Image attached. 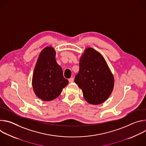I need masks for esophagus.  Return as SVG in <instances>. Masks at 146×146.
Segmentation results:
<instances>
[{
    "label": "esophagus",
    "mask_w": 146,
    "mask_h": 146,
    "mask_svg": "<svg viewBox=\"0 0 146 146\" xmlns=\"http://www.w3.org/2000/svg\"><path fill=\"white\" fill-rule=\"evenodd\" d=\"M69 82H73L74 81V78H73V77L70 78L69 79Z\"/></svg>",
    "instance_id": "1"
}]
</instances>
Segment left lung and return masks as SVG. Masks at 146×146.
<instances>
[{
	"label": "left lung",
	"mask_w": 146,
	"mask_h": 146,
	"mask_svg": "<svg viewBox=\"0 0 146 146\" xmlns=\"http://www.w3.org/2000/svg\"><path fill=\"white\" fill-rule=\"evenodd\" d=\"M80 70L74 82L84 99L94 105L105 102L113 90L114 78L103 55L91 47L80 56Z\"/></svg>",
	"instance_id": "8db88e82"
}]
</instances>
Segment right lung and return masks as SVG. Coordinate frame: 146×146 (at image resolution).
Listing matches in <instances>:
<instances>
[{
  "instance_id": "right-lung-1",
  "label": "right lung",
  "mask_w": 146,
  "mask_h": 146,
  "mask_svg": "<svg viewBox=\"0 0 146 146\" xmlns=\"http://www.w3.org/2000/svg\"><path fill=\"white\" fill-rule=\"evenodd\" d=\"M56 52L52 46L45 47L37 60L32 77L35 95L43 101L56 98L69 81L64 78L62 68L55 59Z\"/></svg>"
}]
</instances>
